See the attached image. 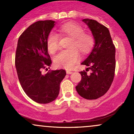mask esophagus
I'll return each instance as SVG.
<instances>
[{
	"label": "esophagus",
	"instance_id": "obj_1",
	"mask_svg": "<svg viewBox=\"0 0 134 134\" xmlns=\"http://www.w3.org/2000/svg\"><path fill=\"white\" fill-rule=\"evenodd\" d=\"M66 72H67V74H71L72 73V71H70V70H67V71H66Z\"/></svg>",
	"mask_w": 134,
	"mask_h": 134
}]
</instances>
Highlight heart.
I'll use <instances>...</instances> for the list:
<instances>
[{
    "label": "heart",
    "instance_id": "obj_1",
    "mask_svg": "<svg viewBox=\"0 0 134 134\" xmlns=\"http://www.w3.org/2000/svg\"><path fill=\"white\" fill-rule=\"evenodd\" d=\"M62 35L72 38L70 48H76L83 54L91 51L94 45V39L90 33L84 32L82 26L75 23L69 22L62 24L58 28ZM47 48L51 53H54L58 48V36L55 34H50L47 38ZM79 60V55L75 49L61 52L55 57V63L57 67L70 69Z\"/></svg>",
    "mask_w": 134,
    "mask_h": 134
}]
</instances>
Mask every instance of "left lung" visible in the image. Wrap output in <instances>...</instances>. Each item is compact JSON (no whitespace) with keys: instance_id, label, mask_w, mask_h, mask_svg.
<instances>
[{"instance_id":"8db88e82","label":"left lung","mask_w":134,"mask_h":134,"mask_svg":"<svg viewBox=\"0 0 134 134\" xmlns=\"http://www.w3.org/2000/svg\"><path fill=\"white\" fill-rule=\"evenodd\" d=\"M94 39V45L86 59L81 63L88 67L81 71L82 78L76 87L79 94L86 99H96L110 89L115 70V47L107 27L95 20L84 19ZM90 69L92 72L87 74Z\"/></svg>"}]
</instances>
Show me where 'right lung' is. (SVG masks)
Here are the masks:
<instances>
[{
    "mask_svg": "<svg viewBox=\"0 0 134 134\" xmlns=\"http://www.w3.org/2000/svg\"><path fill=\"white\" fill-rule=\"evenodd\" d=\"M55 23L45 20L32 24L19 36L16 48L15 65L21 87L29 98L41 104L57 98L66 75L64 69L41 72L52 64L47 41Z\"/></svg>",
    "mask_w": 134,
    "mask_h": 134,
    "instance_id": "right-lung-1",
    "label": "right lung"
}]
</instances>
